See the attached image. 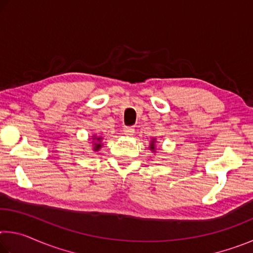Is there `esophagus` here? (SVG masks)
Segmentation results:
<instances>
[{"mask_svg": "<svg viewBox=\"0 0 253 253\" xmlns=\"http://www.w3.org/2000/svg\"><path fill=\"white\" fill-rule=\"evenodd\" d=\"M124 134H125L126 136H132L134 135L135 132V128L132 127H124Z\"/></svg>", "mask_w": 253, "mask_h": 253, "instance_id": "obj_1", "label": "esophagus"}]
</instances>
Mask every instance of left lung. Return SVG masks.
I'll use <instances>...</instances> for the list:
<instances>
[{
    "mask_svg": "<svg viewBox=\"0 0 253 253\" xmlns=\"http://www.w3.org/2000/svg\"><path fill=\"white\" fill-rule=\"evenodd\" d=\"M156 138H152L151 143H149V149H151L153 153L156 152Z\"/></svg>",
    "mask_w": 253,
    "mask_h": 253,
    "instance_id": "obj_1",
    "label": "left lung"
}]
</instances>
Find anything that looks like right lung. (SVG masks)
Masks as SVG:
<instances>
[{
    "label": "right lung",
    "mask_w": 253,
    "mask_h": 253,
    "mask_svg": "<svg viewBox=\"0 0 253 253\" xmlns=\"http://www.w3.org/2000/svg\"><path fill=\"white\" fill-rule=\"evenodd\" d=\"M92 138V147H93V152H98L99 149L102 147V143L101 140L104 139L101 136H98V135H92L91 136Z\"/></svg>",
    "instance_id": "obj_1"
}]
</instances>
